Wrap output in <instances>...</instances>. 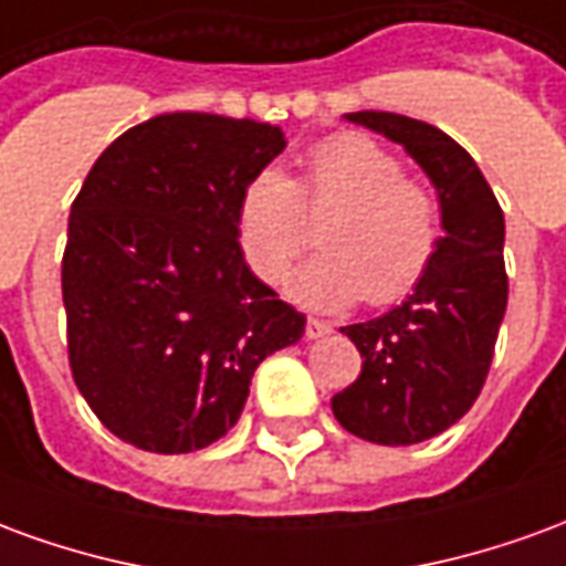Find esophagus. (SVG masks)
<instances>
[{"label": "esophagus", "mask_w": 566, "mask_h": 566, "mask_svg": "<svg viewBox=\"0 0 566 566\" xmlns=\"http://www.w3.org/2000/svg\"><path fill=\"white\" fill-rule=\"evenodd\" d=\"M327 333H333L331 321H321V318H308L306 321V336H308V339H324Z\"/></svg>", "instance_id": "esophagus-1"}]
</instances>
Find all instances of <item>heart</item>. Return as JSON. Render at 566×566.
I'll return each mask as SVG.
<instances>
[{"label": "heart", "instance_id": "obj_1", "mask_svg": "<svg viewBox=\"0 0 566 566\" xmlns=\"http://www.w3.org/2000/svg\"><path fill=\"white\" fill-rule=\"evenodd\" d=\"M321 230L318 258L287 279L300 306L400 303L424 282L442 239L437 197L406 178L391 150L360 133H336L303 160L300 178L260 169L239 197V239L260 282L279 284L306 254L312 223Z\"/></svg>", "mask_w": 566, "mask_h": 566}]
</instances>
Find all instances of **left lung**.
I'll list each match as a JSON object with an SVG mask.
<instances>
[{
	"label": "left lung",
	"mask_w": 566,
	"mask_h": 566,
	"mask_svg": "<svg viewBox=\"0 0 566 566\" xmlns=\"http://www.w3.org/2000/svg\"><path fill=\"white\" fill-rule=\"evenodd\" d=\"M345 120L403 145L437 187L442 211L424 282L391 312L343 327L364 367L331 400L348 433L412 446L467 416L488 379L510 296L503 211L473 157L442 129L394 112H352Z\"/></svg>",
	"instance_id": "1"
}]
</instances>
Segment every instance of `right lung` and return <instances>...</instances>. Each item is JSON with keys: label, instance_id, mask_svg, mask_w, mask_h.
<instances>
[{"label": "right lung", "instance_id": "1", "mask_svg": "<svg viewBox=\"0 0 566 566\" xmlns=\"http://www.w3.org/2000/svg\"><path fill=\"white\" fill-rule=\"evenodd\" d=\"M272 124L175 112L117 136L69 214V367L115 437L157 454L221 439L306 315L248 270L239 197L284 150Z\"/></svg>", "mask_w": 566, "mask_h": 566}]
</instances>
